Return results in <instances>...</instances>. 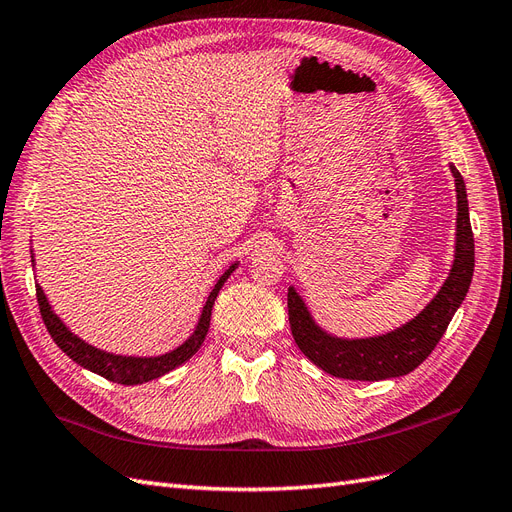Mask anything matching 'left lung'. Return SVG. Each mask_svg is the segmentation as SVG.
<instances>
[{"mask_svg":"<svg viewBox=\"0 0 512 512\" xmlns=\"http://www.w3.org/2000/svg\"><path fill=\"white\" fill-rule=\"evenodd\" d=\"M449 168L457 191L455 257L447 280L417 317L378 336L342 338L323 329L310 315L302 295L293 285L289 287L287 306L295 344L312 364L327 374L349 381H385V378L404 376L430 357L442 334L447 332L453 315L466 298L474 274V236L466 183L453 163H449Z\"/></svg>","mask_w":512,"mask_h":512,"instance_id":"obj_1","label":"left lung"}]
</instances>
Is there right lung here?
<instances>
[{
    "label": "right lung",
    "mask_w": 512,
    "mask_h": 512,
    "mask_svg": "<svg viewBox=\"0 0 512 512\" xmlns=\"http://www.w3.org/2000/svg\"><path fill=\"white\" fill-rule=\"evenodd\" d=\"M31 266H36L34 251H31ZM238 266H240V261H234L232 266H229L221 274V278L217 280V285L212 287L208 300L202 308V315H200V319H197L193 334L183 344H178L176 349L163 353V355H153V357L121 355V353H108L104 349H97V346H93V344L82 340L80 336H76L72 329L61 321V317L55 315V310H53L51 302H48L46 293L40 285H36V293H38V304H40V312H42V319H44L48 334H51V338L55 340V344L65 355L74 359L78 366L87 368L95 374H100L112 383L142 385V383H148V381H155V378L172 372L178 366H183L187 359H191L197 353V349H200L202 342L206 340V334H208L214 300H217L221 287L227 283V278L234 274V270Z\"/></svg>",
    "instance_id": "right-lung-1"
}]
</instances>
